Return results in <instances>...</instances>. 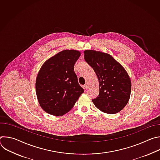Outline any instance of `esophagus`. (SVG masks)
I'll return each instance as SVG.
<instances>
[{
  "mask_svg": "<svg viewBox=\"0 0 160 160\" xmlns=\"http://www.w3.org/2000/svg\"><path fill=\"white\" fill-rule=\"evenodd\" d=\"M89 87H90V85H89V84H88V83L84 85V88H85V89H87V88H89Z\"/></svg>",
  "mask_w": 160,
  "mask_h": 160,
  "instance_id": "1",
  "label": "esophagus"
}]
</instances>
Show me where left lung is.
<instances>
[{
	"label": "left lung",
	"mask_w": 160,
	"mask_h": 160,
	"mask_svg": "<svg viewBox=\"0 0 160 160\" xmlns=\"http://www.w3.org/2000/svg\"><path fill=\"white\" fill-rule=\"evenodd\" d=\"M85 61L92 67L99 80V94L92 102L100 111L115 114L128 103L131 80L123 66L107 53L84 51Z\"/></svg>",
	"instance_id": "left-lung-1"
}]
</instances>
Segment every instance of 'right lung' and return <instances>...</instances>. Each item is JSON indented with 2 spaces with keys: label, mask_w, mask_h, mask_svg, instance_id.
Returning a JSON list of instances; mask_svg holds the SVG:
<instances>
[{
  "label": "right lung",
  "mask_w": 160,
  "mask_h": 160,
  "mask_svg": "<svg viewBox=\"0 0 160 160\" xmlns=\"http://www.w3.org/2000/svg\"><path fill=\"white\" fill-rule=\"evenodd\" d=\"M80 54L78 51L64 50L41 66L36 78V94L41 108L50 115H64L83 92L73 68Z\"/></svg>",
  "instance_id": "add662e5"
}]
</instances>
